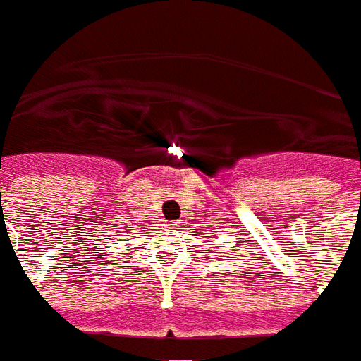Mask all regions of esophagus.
<instances>
[{
  "instance_id": "esophagus-1",
  "label": "esophagus",
  "mask_w": 361,
  "mask_h": 361,
  "mask_svg": "<svg viewBox=\"0 0 361 361\" xmlns=\"http://www.w3.org/2000/svg\"><path fill=\"white\" fill-rule=\"evenodd\" d=\"M164 225H166V229H170V231H176L181 227L180 221H169V224H164Z\"/></svg>"
}]
</instances>
